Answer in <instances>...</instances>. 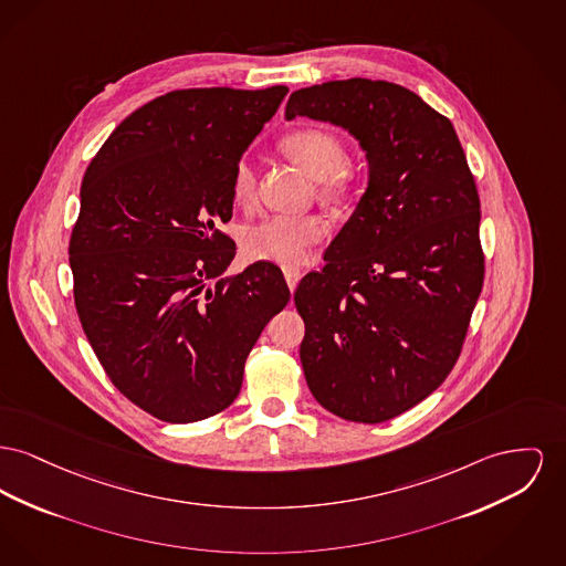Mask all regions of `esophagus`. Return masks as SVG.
I'll return each mask as SVG.
<instances>
[{
	"label": "esophagus",
	"instance_id": "1",
	"mask_svg": "<svg viewBox=\"0 0 566 566\" xmlns=\"http://www.w3.org/2000/svg\"><path fill=\"white\" fill-rule=\"evenodd\" d=\"M284 277H286V284H289L291 293H295V289H297V284H300L301 280L300 269H295V266H284Z\"/></svg>",
	"mask_w": 566,
	"mask_h": 566
}]
</instances>
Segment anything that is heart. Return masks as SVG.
Listing matches in <instances>:
<instances>
[{"label": "heart", "mask_w": 566, "mask_h": 566, "mask_svg": "<svg viewBox=\"0 0 566 566\" xmlns=\"http://www.w3.org/2000/svg\"><path fill=\"white\" fill-rule=\"evenodd\" d=\"M280 147L312 179H321L327 197L344 199L353 192L357 175L348 165H342L344 145L335 134L325 128H301L286 134ZM233 195L239 202L254 197V170L248 163H239L234 168ZM327 233L329 224L321 216L277 213L250 224L241 237V248L250 261L301 265Z\"/></svg>", "instance_id": "b5f03b06"}]
</instances>
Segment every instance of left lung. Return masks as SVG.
<instances>
[{"label": "left lung", "instance_id": "left-lung-1", "mask_svg": "<svg viewBox=\"0 0 566 566\" xmlns=\"http://www.w3.org/2000/svg\"><path fill=\"white\" fill-rule=\"evenodd\" d=\"M284 115L329 122L366 154V192L295 305L312 396L346 421L382 423L460 357L483 286L476 186L453 124L396 83L303 87Z\"/></svg>", "mask_w": 566, "mask_h": 566}]
</instances>
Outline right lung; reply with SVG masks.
<instances>
[{"mask_svg": "<svg viewBox=\"0 0 566 566\" xmlns=\"http://www.w3.org/2000/svg\"><path fill=\"white\" fill-rule=\"evenodd\" d=\"M289 87L168 92L128 115L85 170L70 239L74 303L111 382L168 423L239 396L245 359L291 291L271 263L211 277L234 259L243 151Z\"/></svg>", "mask_w": 566, "mask_h": 566, "instance_id": "right-lung-1", "label": "right lung"}]
</instances>
